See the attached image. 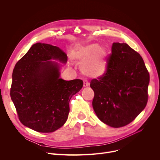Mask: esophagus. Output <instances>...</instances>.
Wrapping results in <instances>:
<instances>
[{
	"instance_id": "34e87169",
	"label": "esophagus",
	"mask_w": 160,
	"mask_h": 160,
	"mask_svg": "<svg viewBox=\"0 0 160 160\" xmlns=\"http://www.w3.org/2000/svg\"><path fill=\"white\" fill-rule=\"evenodd\" d=\"M89 86V83L87 80L83 81V87L86 88V87H88Z\"/></svg>"
}]
</instances>
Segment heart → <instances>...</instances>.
Segmentation results:
<instances>
[{
	"instance_id": "1",
	"label": "heart",
	"mask_w": 160,
	"mask_h": 160,
	"mask_svg": "<svg viewBox=\"0 0 160 160\" xmlns=\"http://www.w3.org/2000/svg\"><path fill=\"white\" fill-rule=\"evenodd\" d=\"M71 54L74 60L82 62L80 70L88 77H101L106 71L107 51L102 46L97 43L77 46Z\"/></svg>"
}]
</instances>
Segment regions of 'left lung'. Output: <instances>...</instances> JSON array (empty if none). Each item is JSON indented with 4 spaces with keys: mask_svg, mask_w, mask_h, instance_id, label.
I'll return each mask as SVG.
<instances>
[{
    "mask_svg": "<svg viewBox=\"0 0 160 160\" xmlns=\"http://www.w3.org/2000/svg\"><path fill=\"white\" fill-rule=\"evenodd\" d=\"M149 81L140 54L127 43H113L106 72L90 83L98 118L113 128L132 122L147 104Z\"/></svg>",
    "mask_w": 160,
    "mask_h": 160,
    "instance_id": "obj_1",
    "label": "left lung"
}]
</instances>
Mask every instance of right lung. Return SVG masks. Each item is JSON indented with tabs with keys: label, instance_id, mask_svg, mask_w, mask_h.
Instances as JSON below:
<instances>
[{
	"label": "right lung",
	"instance_id": "right-lung-1",
	"mask_svg": "<svg viewBox=\"0 0 160 160\" xmlns=\"http://www.w3.org/2000/svg\"><path fill=\"white\" fill-rule=\"evenodd\" d=\"M66 54L46 43L33 45L17 62L12 74L10 96L19 121L38 132H53L66 122L71 97L82 88L80 79L60 78V65Z\"/></svg>",
	"mask_w": 160,
	"mask_h": 160
}]
</instances>
